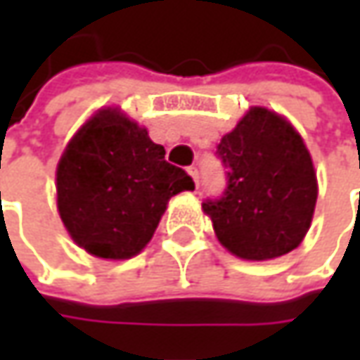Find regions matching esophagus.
<instances>
[{"mask_svg":"<svg viewBox=\"0 0 360 360\" xmlns=\"http://www.w3.org/2000/svg\"><path fill=\"white\" fill-rule=\"evenodd\" d=\"M188 174L192 176L194 184L198 186V182H200V174H198V168H196V166H190V168H188Z\"/></svg>","mask_w":360,"mask_h":360,"instance_id":"1","label":"esophagus"}]
</instances>
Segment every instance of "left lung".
<instances>
[{"label": "left lung", "mask_w": 360, "mask_h": 360, "mask_svg": "<svg viewBox=\"0 0 360 360\" xmlns=\"http://www.w3.org/2000/svg\"><path fill=\"white\" fill-rule=\"evenodd\" d=\"M216 156L226 168V190L202 202V210L220 244L244 260L295 250L311 229L319 192L300 134L266 108H250L222 136Z\"/></svg>", "instance_id": "8db88e82"}]
</instances>
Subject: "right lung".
<instances>
[{
	"instance_id": "right-lung-1",
	"label": "right lung",
	"mask_w": 360,
	"mask_h": 360,
	"mask_svg": "<svg viewBox=\"0 0 360 360\" xmlns=\"http://www.w3.org/2000/svg\"><path fill=\"white\" fill-rule=\"evenodd\" d=\"M164 146L120 110H100L63 150L58 210L77 246L124 260L150 242L168 200L194 182L164 160Z\"/></svg>"
}]
</instances>
